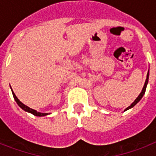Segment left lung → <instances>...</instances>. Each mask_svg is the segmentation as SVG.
Returning <instances> with one entry per match:
<instances>
[{"label":"left lung","mask_w":156,"mask_h":156,"mask_svg":"<svg viewBox=\"0 0 156 156\" xmlns=\"http://www.w3.org/2000/svg\"><path fill=\"white\" fill-rule=\"evenodd\" d=\"M148 79H149V71H148L147 75V79H146L145 84H144V86H143V90H142V91H141V93L139 94V95H138V97H137V99H136V100L130 104V106H129L128 108H126L125 109V111H126V110H128V109H129V108H132L133 106H135L136 104H138V103L140 101L141 99L143 98V95H144L146 92V89H147V83H148Z\"/></svg>","instance_id":"8db88e82"}]
</instances>
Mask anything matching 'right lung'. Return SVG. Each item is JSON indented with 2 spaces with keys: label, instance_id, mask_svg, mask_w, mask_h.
<instances>
[{
  "label": "right lung",
  "instance_id": "add662e5",
  "mask_svg": "<svg viewBox=\"0 0 156 156\" xmlns=\"http://www.w3.org/2000/svg\"><path fill=\"white\" fill-rule=\"evenodd\" d=\"M11 90H12V94H13V98H14V100H15L16 103H17L18 106L20 107L22 109H23L24 111L27 112H30V113L33 114L34 116H47V115H48V113H43V112H37L36 110H34V109L30 108L27 107L24 104H23V103L21 102L20 100H18V98H17V96L15 95V94L13 93V90H12V88H11Z\"/></svg>",
  "mask_w": 156,
  "mask_h": 156
}]
</instances>
